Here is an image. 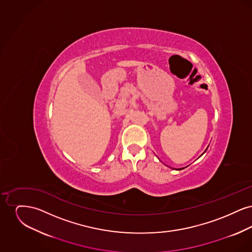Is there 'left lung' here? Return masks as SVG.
Listing matches in <instances>:
<instances>
[{
  "label": "left lung",
  "instance_id": "8db88e82",
  "mask_svg": "<svg viewBox=\"0 0 252 252\" xmlns=\"http://www.w3.org/2000/svg\"><path fill=\"white\" fill-rule=\"evenodd\" d=\"M207 149H208V148H207ZM207 149H206V150H207ZM206 150H205V151H204V153H205V152H206ZM203 153V154H204Z\"/></svg>",
  "mask_w": 252,
  "mask_h": 252
}]
</instances>
